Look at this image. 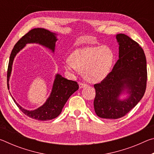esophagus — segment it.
Returning <instances> with one entry per match:
<instances>
[{"mask_svg": "<svg viewBox=\"0 0 154 154\" xmlns=\"http://www.w3.org/2000/svg\"><path fill=\"white\" fill-rule=\"evenodd\" d=\"M79 85V88H81V89H82V88L86 87L87 86V84H85V83H80Z\"/></svg>", "mask_w": 154, "mask_h": 154, "instance_id": "34e87169", "label": "esophagus"}]
</instances>
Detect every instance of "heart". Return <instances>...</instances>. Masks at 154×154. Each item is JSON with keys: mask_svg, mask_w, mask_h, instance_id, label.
Returning a JSON list of instances; mask_svg holds the SVG:
<instances>
[{"mask_svg": "<svg viewBox=\"0 0 154 154\" xmlns=\"http://www.w3.org/2000/svg\"><path fill=\"white\" fill-rule=\"evenodd\" d=\"M114 53L108 46L77 49L62 63L67 71L83 72L87 81L100 82L107 76L114 62Z\"/></svg>", "mask_w": 154, "mask_h": 154, "instance_id": "b5f03b06", "label": "heart"}]
</instances>
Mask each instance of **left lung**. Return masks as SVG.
Returning a JSON list of instances; mask_svg holds the SVG:
<instances>
[{
	"mask_svg": "<svg viewBox=\"0 0 154 154\" xmlns=\"http://www.w3.org/2000/svg\"><path fill=\"white\" fill-rule=\"evenodd\" d=\"M119 60L111 72L94 84L95 113L105 119H118L136 106L144 95L147 85V62L144 51L136 41L118 34ZM127 93L126 99L120 96Z\"/></svg>",
	"mask_w": 154,
	"mask_h": 154,
	"instance_id": "obj_1",
	"label": "left lung"
}]
</instances>
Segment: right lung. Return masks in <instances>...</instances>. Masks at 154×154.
<instances>
[{
    "label": "right lung",
    "instance_id": "right-lung-1",
    "mask_svg": "<svg viewBox=\"0 0 154 154\" xmlns=\"http://www.w3.org/2000/svg\"><path fill=\"white\" fill-rule=\"evenodd\" d=\"M58 41L57 35L44 28H34L23 36L15 44L10 55L8 70H7V87L9 90V79L12 71V65L17 54L24 48L28 43H36L45 47L54 53L56 43ZM79 89V85L75 81L69 80L57 73L54 81L50 95L45 103L40 107L32 111L25 109L21 106L14 97L15 103L19 109L27 116L32 119L40 121L50 120L58 117L62 112L68 99L72 94Z\"/></svg>",
    "mask_w": 154,
    "mask_h": 154
}]
</instances>
